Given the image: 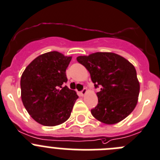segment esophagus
Listing matches in <instances>:
<instances>
[{"label": "esophagus", "mask_w": 160, "mask_h": 160, "mask_svg": "<svg viewBox=\"0 0 160 160\" xmlns=\"http://www.w3.org/2000/svg\"><path fill=\"white\" fill-rule=\"evenodd\" d=\"M87 92H88V89L86 88H83V90H82L81 92H80V95H81L82 96H83V95H86V93H87Z\"/></svg>", "instance_id": "esophagus-1"}]
</instances>
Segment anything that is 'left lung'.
Wrapping results in <instances>:
<instances>
[{"instance_id":"obj_1","label":"left lung","mask_w":160,"mask_h":160,"mask_svg":"<svg viewBox=\"0 0 160 160\" xmlns=\"http://www.w3.org/2000/svg\"><path fill=\"white\" fill-rule=\"evenodd\" d=\"M77 62L90 72L98 104L91 110L94 118L107 125L118 123L132 112L140 92L135 67L123 57L114 53L97 52L79 56Z\"/></svg>"}]
</instances>
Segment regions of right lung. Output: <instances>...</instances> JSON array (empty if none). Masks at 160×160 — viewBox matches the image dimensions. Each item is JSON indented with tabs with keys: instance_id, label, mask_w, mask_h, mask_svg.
I'll return each mask as SVG.
<instances>
[{
	"instance_id": "add662e5",
	"label": "right lung",
	"mask_w": 160,
	"mask_h": 160,
	"mask_svg": "<svg viewBox=\"0 0 160 160\" xmlns=\"http://www.w3.org/2000/svg\"><path fill=\"white\" fill-rule=\"evenodd\" d=\"M72 57L58 51L43 53L27 66L20 80L21 98L35 122L55 126L68 119L78 95L66 83L67 67Z\"/></svg>"
}]
</instances>
